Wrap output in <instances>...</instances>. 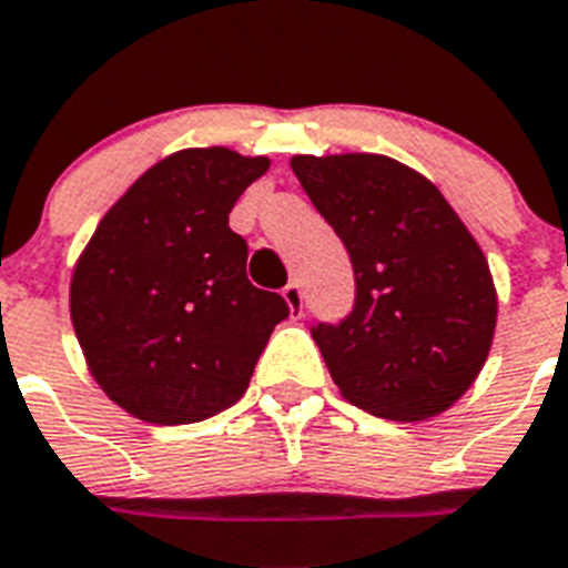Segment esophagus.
I'll use <instances>...</instances> for the list:
<instances>
[{
    "label": "esophagus",
    "instance_id": "obj_1",
    "mask_svg": "<svg viewBox=\"0 0 568 568\" xmlns=\"http://www.w3.org/2000/svg\"><path fill=\"white\" fill-rule=\"evenodd\" d=\"M283 300L285 306H288V312H292V317H300V314H303V288H300L297 283L285 285Z\"/></svg>",
    "mask_w": 568,
    "mask_h": 568
}]
</instances>
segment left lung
I'll list each match as a JSON object with an SVG mask.
<instances>
[{
    "instance_id": "1",
    "label": "left lung",
    "mask_w": 568,
    "mask_h": 568,
    "mask_svg": "<svg viewBox=\"0 0 568 568\" xmlns=\"http://www.w3.org/2000/svg\"><path fill=\"white\" fill-rule=\"evenodd\" d=\"M292 170L355 268V308L312 335L355 407L427 422L468 393L497 328V285L427 175L378 152L294 155Z\"/></svg>"
}]
</instances>
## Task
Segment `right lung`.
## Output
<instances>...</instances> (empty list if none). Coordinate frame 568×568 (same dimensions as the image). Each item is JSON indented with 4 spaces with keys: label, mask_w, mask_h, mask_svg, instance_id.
<instances>
[{
    "label": "right lung",
    "mask_w": 568,
    "mask_h": 568,
    "mask_svg": "<svg viewBox=\"0 0 568 568\" xmlns=\"http://www.w3.org/2000/svg\"><path fill=\"white\" fill-rule=\"evenodd\" d=\"M268 155L190 146L152 164L103 213L71 271V326L98 387L150 424H193L242 398L280 294L254 288L227 227Z\"/></svg>",
    "instance_id": "right-lung-1"
}]
</instances>
